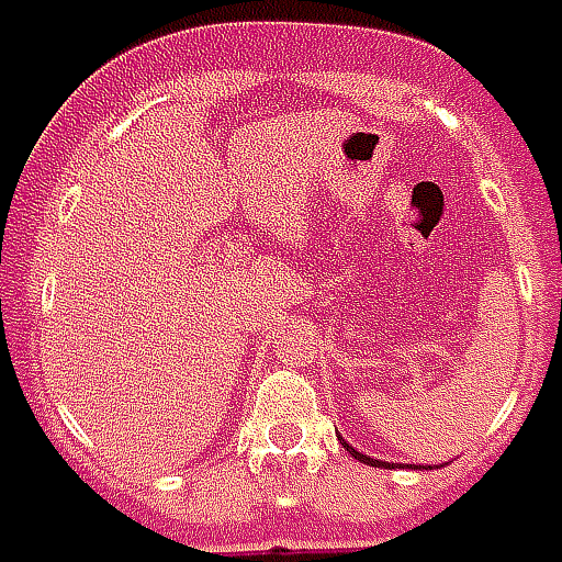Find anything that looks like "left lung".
<instances>
[{
    "mask_svg": "<svg viewBox=\"0 0 562 562\" xmlns=\"http://www.w3.org/2000/svg\"><path fill=\"white\" fill-rule=\"evenodd\" d=\"M341 445H345V448H348V451L353 453V457H357V460H360V463H372V465H387V463H381V460H372V457H366V453H360V451H353L351 445H348V441L341 439Z\"/></svg>",
    "mask_w": 562,
    "mask_h": 562,
    "instance_id": "1",
    "label": "left lung"
}]
</instances>
